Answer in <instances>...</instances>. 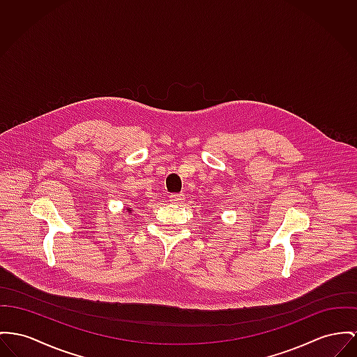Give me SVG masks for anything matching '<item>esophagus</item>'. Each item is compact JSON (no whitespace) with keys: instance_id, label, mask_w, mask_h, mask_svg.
<instances>
[{"instance_id":"1","label":"esophagus","mask_w":357,"mask_h":357,"mask_svg":"<svg viewBox=\"0 0 357 357\" xmlns=\"http://www.w3.org/2000/svg\"><path fill=\"white\" fill-rule=\"evenodd\" d=\"M169 199H170L172 203L180 204V203L184 200V195H183V193H172V195L169 196Z\"/></svg>"}]
</instances>
